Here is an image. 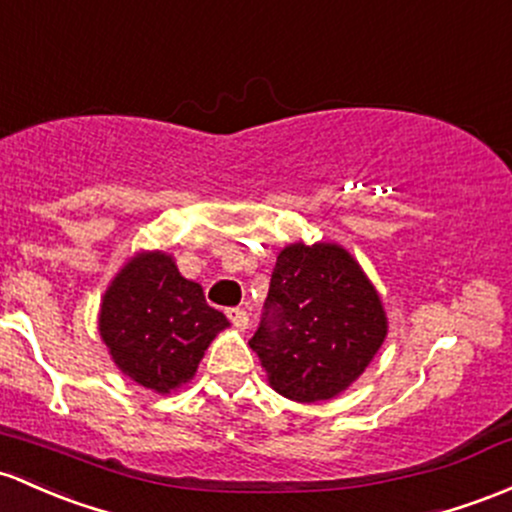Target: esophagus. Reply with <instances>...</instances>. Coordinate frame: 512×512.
I'll return each instance as SVG.
<instances>
[{
	"label": "esophagus",
	"mask_w": 512,
	"mask_h": 512,
	"mask_svg": "<svg viewBox=\"0 0 512 512\" xmlns=\"http://www.w3.org/2000/svg\"><path fill=\"white\" fill-rule=\"evenodd\" d=\"M226 316H228L230 323H233L235 328H240V330H245L247 323H250V316H247L245 308H228Z\"/></svg>",
	"instance_id": "esophagus-1"
}]
</instances>
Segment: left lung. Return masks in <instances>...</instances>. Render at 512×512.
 <instances>
[{"label":"left lung","instance_id":"obj_1","mask_svg":"<svg viewBox=\"0 0 512 512\" xmlns=\"http://www.w3.org/2000/svg\"><path fill=\"white\" fill-rule=\"evenodd\" d=\"M386 338L379 294L340 245H289L274 265L250 347L291 401H328L372 362Z\"/></svg>","mask_w":512,"mask_h":512}]
</instances>
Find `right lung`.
Returning a JSON list of instances; mask_svg holds the SVG:
<instances>
[{
	"instance_id": "obj_1",
	"label": "right lung",
	"mask_w": 512,
	"mask_h": 512,
	"mask_svg": "<svg viewBox=\"0 0 512 512\" xmlns=\"http://www.w3.org/2000/svg\"><path fill=\"white\" fill-rule=\"evenodd\" d=\"M226 325L165 252L133 257L104 294L99 316V333L121 372L157 393L187 384Z\"/></svg>"
}]
</instances>
